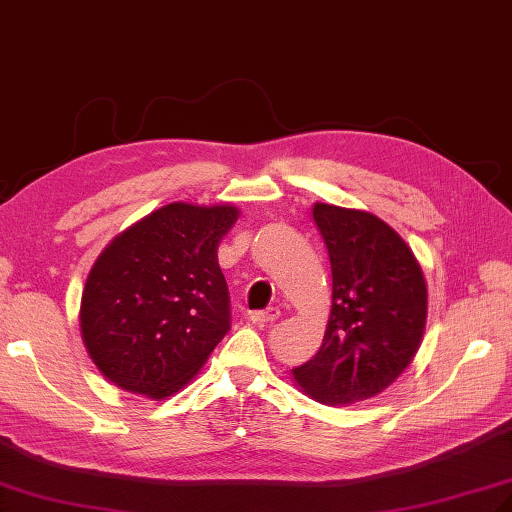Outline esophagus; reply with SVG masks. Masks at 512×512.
I'll use <instances>...</instances> for the list:
<instances>
[{
  "label": "esophagus",
  "instance_id": "1",
  "mask_svg": "<svg viewBox=\"0 0 512 512\" xmlns=\"http://www.w3.org/2000/svg\"><path fill=\"white\" fill-rule=\"evenodd\" d=\"M279 316H281V311L277 307H268V309H261V311H253L251 316H248V320H251L257 326H268L272 322H277Z\"/></svg>",
  "mask_w": 512,
  "mask_h": 512
}]
</instances>
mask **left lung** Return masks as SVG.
<instances>
[{
	"label": "left lung",
	"instance_id": "1",
	"mask_svg": "<svg viewBox=\"0 0 512 512\" xmlns=\"http://www.w3.org/2000/svg\"><path fill=\"white\" fill-rule=\"evenodd\" d=\"M313 222L331 261L333 305L316 357L292 372L318 402L368 400L396 381L422 344L424 274L381 218L316 203Z\"/></svg>",
	"mask_w": 512,
	"mask_h": 512
}]
</instances>
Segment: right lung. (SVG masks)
I'll list each match as a JSON object with an SVG mask.
<instances>
[{
    "label": "right lung",
    "mask_w": 512,
    "mask_h": 512,
    "mask_svg": "<svg viewBox=\"0 0 512 512\" xmlns=\"http://www.w3.org/2000/svg\"><path fill=\"white\" fill-rule=\"evenodd\" d=\"M238 209L170 203L108 244L82 294L80 329L103 376L166 398L201 370L231 329L218 242Z\"/></svg>",
    "instance_id": "right-lung-1"
}]
</instances>
